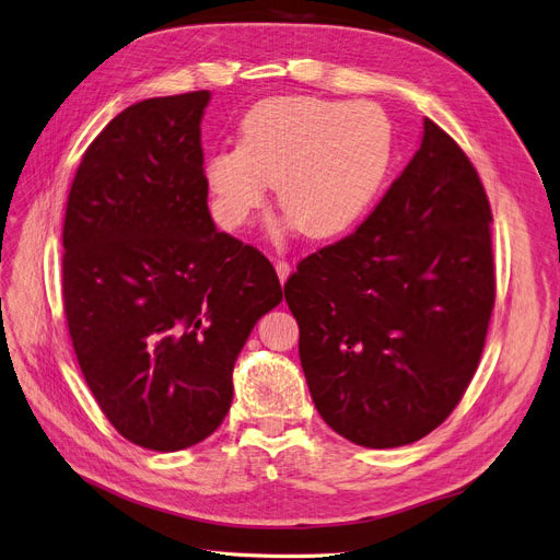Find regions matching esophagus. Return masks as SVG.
I'll list each match as a JSON object with an SVG mask.
<instances>
[{
    "instance_id": "obj_1",
    "label": "esophagus",
    "mask_w": 560,
    "mask_h": 560,
    "mask_svg": "<svg viewBox=\"0 0 560 560\" xmlns=\"http://www.w3.org/2000/svg\"><path fill=\"white\" fill-rule=\"evenodd\" d=\"M275 269H277V275H279V281L283 283L288 279V275H291V262L279 258V260H275Z\"/></svg>"
}]
</instances>
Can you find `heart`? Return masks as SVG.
Here are the masks:
<instances>
[{"instance_id": "1", "label": "heart", "mask_w": 560, "mask_h": 560, "mask_svg": "<svg viewBox=\"0 0 560 560\" xmlns=\"http://www.w3.org/2000/svg\"><path fill=\"white\" fill-rule=\"evenodd\" d=\"M392 163V129L371 103L272 96L240 124V144L207 159L217 219L240 231L277 184L283 214L316 240L348 231L376 198Z\"/></svg>"}]
</instances>
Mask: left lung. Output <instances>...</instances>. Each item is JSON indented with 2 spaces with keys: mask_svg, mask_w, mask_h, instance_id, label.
Segmentation results:
<instances>
[{
  "mask_svg": "<svg viewBox=\"0 0 560 560\" xmlns=\"http://www.w3.org/2000/svg\"><path fill=\"white\" fill-rule=\"evenodd\" d=\"M491 207L439 124L353 235L300 260L283 295L320 418L364 447L424 439L464 397L495 300Z\"/></svg>",
  "mask_w": 560,
  "mask_h": 560,
  "instance_id": "1",
  "label": "left lung"
}]
</instances>
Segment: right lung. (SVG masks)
<instances>
[{
    "label": "right lung",
    "instance_id": "obj_1",
    "mask_svg": "<svg viewBox=\"0 0 560 560\" xmlns=\"http://www.w3.org/2000/svg\"><path fill=\"white\" fill-rule=\"evenodd\" d=\"M207 103L200 90L121 110L78 165L61 235L82 376L121 436L156 452L217 431L240 350L283 298L272 262L207 210Z\"/></svg>",
    "mask_w": 560,
    "mask_h": 560
}]
</instances>
